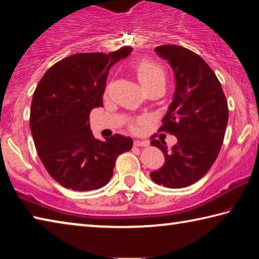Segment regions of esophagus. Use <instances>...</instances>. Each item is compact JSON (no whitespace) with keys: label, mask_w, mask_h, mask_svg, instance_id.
<instances>
[{"label":"esophagus","mask_w":259,"mask_h":259,"mask_svg":"<svg viewBox=\"0 0 259 259\" xmlns=\"http://www.w3.org/2000/svg\"><path fill=\"white\" fill-rule=\"evenodd\" d=\"M135 146H148L147 140H135L134 142Z\"/></svg>","instance_id":"esophagus-1"}]
</instances>
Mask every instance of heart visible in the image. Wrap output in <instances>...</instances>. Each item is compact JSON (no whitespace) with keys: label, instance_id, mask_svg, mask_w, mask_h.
I'll use <instances>...</instances> for the list:
<instances>
[{"label":"heart","instance_id":"1","mask_svg":"<svg viewBox=\"0 0 259 259\" xmlns=\"http://www.w3.org/2000/svg\"><path fill=\"white\" fill-rule=\"evenodd\" d=\"M138 81L147 91L157 87H165L166 73L164 68L155 61L143 59L134 65Z\"/></svg>","mask_w":259,"mask_h":259}]
</instances>
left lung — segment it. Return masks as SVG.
Returning <instances> with one entry per match:
<instances>
[{"instance_id":"left-lung-1","label":"left lung","mask_w":259,"mask_h":259,"mask_svg":"<svg viewBox=\"0 0 259 259\" xmlns=\"http://www.w3.org/2000/svg\"><path fill=\"white\" fill-rule=\"evenodd\" d=\"M155 52L171 66L176 88L160 131L177 137L168 150L164 140L152 139L164 164L151 172V179L169 188L190 186L211 168L224 140L229 108L216 74L199 55L186 48L166 45Z\"/></svg>"}]
</instances>
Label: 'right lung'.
<instances>
[{
	"mask_svg": "<svg viewBox=\"0 0 259 259\" xmlns=\"http://www.w3.org/2000/svg\"><path fill=\"white\" fill-rule=\"evenodd\" d=\"M133 51L123 47L102 54H75L46 72L34 91L29 126L35 147L50 176L73 191L98 190L111 181L115 160L133 139L94 137L89 115L103 106L108 72Z\"/></svg>",
	"mask_w": 259,
	"mask_h": 259,
	"instance_id": "obj_1",
	"label": "right lung"
}]
</instances>
